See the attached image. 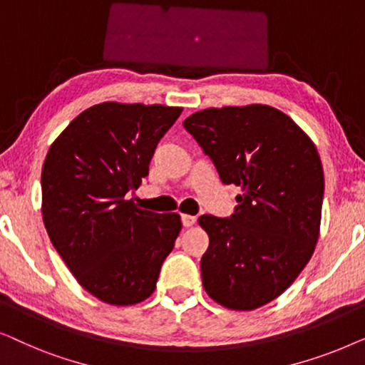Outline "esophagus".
Returning <instances> with one entry per match:
<instances>
[{
	"mask_svg": "<svg viewBox=\"0 0 365 365\" xmlns=\"http://www.w3.org/2000/svg\"><path fill=\"white\" fill-rule=\"evenodd\" d=\"M181 221H182V226H184V227H189V226H192L194 222H196V217L189 216V214H182Z\"/></svg>",
	"mask_w": 365,
	"mask_h": 365,
	"instance_id": "1",
	"label": "esophagus"
}]
</instances>
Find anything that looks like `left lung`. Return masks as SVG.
Here are the masks:
<instances>
[{
    "instance_id": "obj_1",
    "label": "left lung",
    "mask_w": 365,
    "mask_h": 365,
    "mask_svg": "<svg viewBox=\"0 0 365 365\" xmlns=\"http://www.w3.org/2000/svg\"><path fill=\"white\" fill-rule=\"evenodd\" d=\"M224 184H236L231 217L204 214L209 247L202 286L231 311H254L281 296L316 249L324 171L312 139L267 104L207 108L184 119Z\"/></svg>"
}]
</instances>
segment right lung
Wrapping results in <instances>:
<instances>
[{
	"label": "right lung",
	"mask_w": 365,
	"mask_h": 365,
	"mask_svg": "<svg viewBox=\"0 0 365 365\" xmlns=\"http://www.w3.org/2000/svg\"><path fill=\"white\" fill-rule=\"evenodd\" d=\"M182 108L94 104L48 149L41 171L43 222L79 286L111 306H134L156 289L181 232L178 212L141 209V186L158 143Z\"/></svg>",
	"instance_id": "right-lung-1"
}]
</instances>
